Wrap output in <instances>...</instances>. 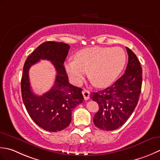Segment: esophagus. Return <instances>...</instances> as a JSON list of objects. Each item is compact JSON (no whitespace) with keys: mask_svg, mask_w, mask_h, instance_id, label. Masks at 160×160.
Returning a JSON list of instances; mask_svg holds the SVG:
<instances>
[{"mask_svg":"<svg viewBox=\"0 0 160 160\" xmlns=\"http://www.w3.org/2000/svg\"><path fill=\"white\" fill-rule=\"evenodd\" d=\"M82 94H83V96L84 97V99L85 100H88L90 98V92L88 90L86 89H84L82 91Z\"/></svg>","mask_w":160,"mask_h":160,"instance_id":"1","label":"esophagus"}]
</instances>
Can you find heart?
<instances>
[{
    "label": "heart",
    "instance_id": "1",
    "mask_svg": "<svg viewBox=\"0 0 160 160\" xmlns=\"http://www.w3.org/2000/svg\"><path fill=\"white\" fill-rule=\"evenodd\" d=\"M126 56L123 49L94 47L83 49L74 55V59L65 62L64 67L71 82L79 85L87 72L97 87L111 84L125 66Z\"/></svg>",
    "mask_w": 160,
    "mask_h": 160
}]
</instances>
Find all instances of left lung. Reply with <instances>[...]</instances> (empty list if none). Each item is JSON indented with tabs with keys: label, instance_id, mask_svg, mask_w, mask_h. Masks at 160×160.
<instances>
[{
	"label": "left lung",
	"instance_id": "8db88e82",
	"mask_svg": "<svg viewBox=\"0 0 160 160\" xmlns=\"http://www.w3.org/2000/svg\"><path fill=\"white\" fill-rule=\"evenodd\" d=\"M128 62L125 73L107 88L90 94L99 110L93 122L103 130H116L122 126L134 111L138 103L142 83V69L133 52L126 47Z\"/></svg>",
	"mask_w": 160,
	"mask_h": 160
}]
</instances>
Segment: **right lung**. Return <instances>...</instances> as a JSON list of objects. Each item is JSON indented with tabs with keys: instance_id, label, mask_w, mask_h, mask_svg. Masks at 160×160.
<instances>
[{
	"instance_id": "1",
	"label": "right lung",
	"mask_w": 160,
	"mask_h": 160,
	"mask_svg": "<svg viewBox=\"0 0 160 160\" xmlns=\"http://www.w3.org/2000/svg\"><path fill=\"white\" fill-rule=\"evenodd\" d=\"M70 48L69 45L62 42H45L27 58L23 66L21 94L24 105L32 119L47 131H60L69 126L72 110L84 99L83 89L69 83L63 66ZM40 59L51 61L57 70V75L51 90L38 96L31 90L28 70Z\"/></svg>"
}]
</instances>
